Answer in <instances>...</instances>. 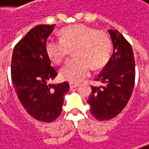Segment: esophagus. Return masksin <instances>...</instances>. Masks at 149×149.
<instances>
[{
	"instance_id": "obj_1",
	"label": "esophagus",
	"mask_w": 149,
	"mask_h": 149,
	"mask_svg": "<svg viewBox=\"0 0 149 149\" xmlns=\"http://www.w3.org/2000/svg\"><path fill=\"white\" fill-rule=\"evenodd\" d=\"M78 86V84H76V83H70V88L71 89H73L75 87H77Z\"/></svg>"
}]
</instances>
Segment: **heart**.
Listing matches in <instances>:
<instances>
[{"label": "heart", "instance_id": "b5f03b06", "mask_svg": "<svg viewBox=\"0 0 149 149\" xmlns=\"http://www.w3.org/2000/svg\"><path fill=\"white\" fill-rule=\"evenodd\" d=\"M59 35L60 41L49 39L45 50L49 59L56 64L62 63L69 51L73 50L75 59L67 62L60 70V77L64 81L77 83L89 75L91 68L101 69L110 59L113 44L102 30L76 24L62 28Z\"/></svg>", "mask_w": 149, "mask_h": 149}]
</instances>
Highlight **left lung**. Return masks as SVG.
<instances>
[{
	"label": "left lung",
	"instance_id": "left-lung-1",
	"mask_svg": "<svg viewBox=\"0 0 149 149\" xmlns=\"http://www.w3.org/2000/svg\"><path fill=\"white\" fill-rule=\"evenodd\" d=\"M113 45L109 61L96 78L102 84L92 86L87 102L96 119L109 120L118 115L130 99L135 81V62L131 45L117 30L108 31Z\"/></svg>",
	"mask_w": 149,
	"mask_h": 149
}]
</instances>
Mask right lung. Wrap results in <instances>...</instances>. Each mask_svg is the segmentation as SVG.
I'll list each match as a JSON object with an SVG mask.
<instances>
[{
  "label": "right lung",
  "instance_id": "1",
  "mask_svg": "<svg viewBox=\"0 0 149 149\" xmlns=\"http://www.w3.org/2000/svg\"><path fill=\"white\" fill-rule=\"evenodd\" d=\"M55 25H38L14 47L11 57V80L25 110L41 122L50 123L61 114L63 97L69 90L64 81L49 84L57 72L51 67L45 45Z\"/></svg>",
  "mask_w": 149,
  "mask_h": 149
}]
</instances>
